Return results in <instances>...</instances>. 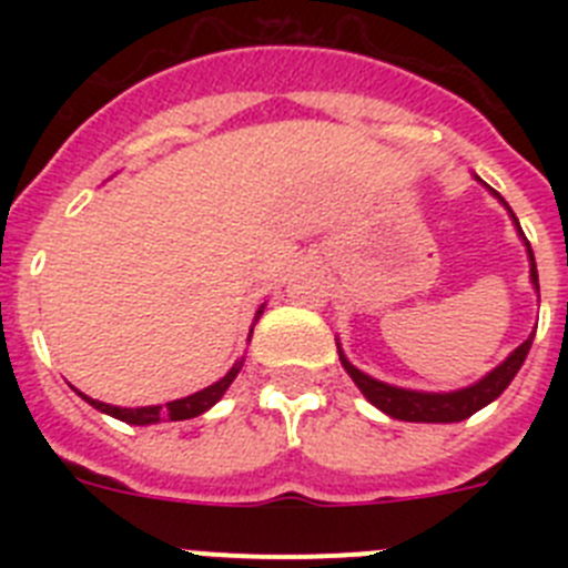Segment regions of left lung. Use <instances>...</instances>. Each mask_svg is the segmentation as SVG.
I'll use <instances>...</instances> for the list:
<instances>
[{"label":"left lung","instance_id":"8db88e82","mask_svg":"<svg viewBox=\"0 0 568 568\" xmlns=\"http://www.w3.org/2000/svg\"><path fill=\"white\" fill-rule=\"evenodd\" d=\"M491 193H495V190H491ZM500 204L509 210V204H506L504 199H500ZM509 215H511V222H515V227H518L520 239H524L526 253H529L531 284H535V290H540L538 287V267H535V253H531L529 241H526L524 230H520L518 215L511 213V210H509ZM531 338H535V335H529V338H526L524 344H520L518 349H515V353L504 361V364L495 366V369H491L489 375H484L478 384L464 386V389H455V393H418V389H400V386L384 384V381L369 378L366 373H361L358 366L349 364V361H346V355L341 353V346H338V353H341V364H344V369L349 373V378L355 381V386H358L361 393H364V398L369 400L373 406H378L381 413H386L389 418L413 420V424H455V420H464V418H469V415L478 413V409H484L486 404H491V400L504 393L506 386L511 384V378L518 375L520 366H524L526 355H529Z\"/></svg>","mask_w":568,"mask_h":568}]
</instances>
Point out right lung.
Wrapping results in <instances>:
<instances>
[{
  "label": "right lung",
  "mask_w": 568,
  "mask_h": 568,
  "mask_svg": "<svg viewBox=\"0 0 568 568\" xmlns=\"http://www.w3.org/2000/svg\"><path fill=\"white\" fill-rule=\"evenodd\" d=\"M261 313H264V307L255 313V321L261 318ZM250 335H253V329H250ZM241 366H244V358L235 361V364L230 366V373L224 375L222 381H215V384L204 386L202 393H193V395H187V398L170 400V404H164V406H135V409H128V406H110V404H102V400L88 398V395H82V393L79 395H82L90 406H97L99 413L113 415V418L124 420V424H133V426L159 424V420H187V418H195V415L207 413L210 406L222 400V395L227 393V386L233 384L235 375L241 373Z\"/></svg>",
  "instance_id": "right-lung-1"
}]
</instances>
